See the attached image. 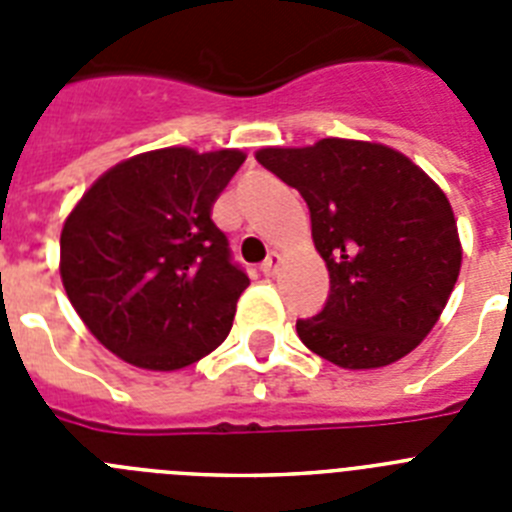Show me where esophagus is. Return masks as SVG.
Listing matches in <instances>:
<instances>
[{"label":"esophagus","mask_w":512,"mask_h":512,"mask_svg":"<svg viewBox=\"0 0 512 512\" xmlns=\"http://www.w3.org/2000/svg\"><path fill=\"white\" fill-rule=\"evenodd\" d=\"M279 261H282V256H279V253H269V256H266V261L261 264V271H264L266 277H274V274H277Z\"/></svg>","instance_id":"34e87169"}]
</instances>
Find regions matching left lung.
<instances>
[{
  "mask_svg": "<svg viewBox=\"0 0 512 512\" xmlns=\"http://www.w3.org/2000/svg\"><path fill=\"white\" fill-rule=\"evenodd\" d=\"M256 161L302 194L330 274L323 310L297 320L300 341L343 369L408 356L441 318L461 269L441 187L408 156L366 140L261 148Z\"/></svg>",
  "mask_w": 512,
  "mask_h": 512,
  "instance_id": "8db88e82",
  "label": "left lung"
}]
</instances>
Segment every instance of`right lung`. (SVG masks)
<instances>
[{"label": "right lung", "instance_id": "obj_1", "mask_svg": "<svg viewBox=\"0 0 512 512\" xmlns=\"http://www.w3.org/2000/svg\"><path fill=\"white\" fill-rule=\"evenodd\" d=\"M235 148H158L104 171L61 230V279L92 336L128 364L174 372L228 338L248 287L212 205Z\"/></svg>", "mask_w": 512, "mask_h": 512}]
</instances>
